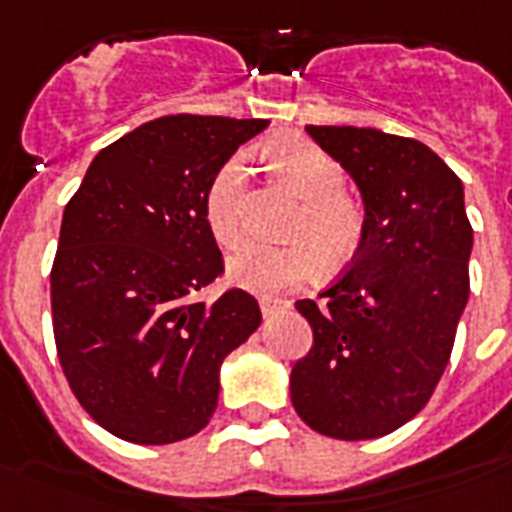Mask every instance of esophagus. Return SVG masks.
Here are the masks:
<instances>
[{"mask_svg":"<svg viewBox=\"0 0 512 512\" xmlns=\"http://www.w3.org/2000/svg\"><path fill=\"white\" fill-rule=\"evenodd\" d=\"M289 300H284V297H260V311H263V316H271V313L276 311H284V308H289Z\"/></svg>","mask_w":512,"mask_h":512,"instance_id":"1","label":"esophagus"}]
</instances>
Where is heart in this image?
I'll list each match as a JSON object with an SVG mask.
<instances>
[{
	"instance_id": "heart-1",
	"label": "heart",
	"mask_w": 512,
	"mask_h": 512,
	"mask_svg": "<svg viewBox=\"0 0 512 512\" xmlns=\"http://www.w3.org/2000/svg\"><path fill=\"white\" fill-rule=\"evenodd\" d=\"M273 170L303 199L289 236L292 244L247 241L228 260L236 284L255 292H281L316 276L321 265L340 271L364 244V204L342 188L345 170L335 156L305 138H287L268 148ZM244 162L231 156L212 175L204 193V220L223 247H233L244 231Z\"/></svg>"
}]
</instances>
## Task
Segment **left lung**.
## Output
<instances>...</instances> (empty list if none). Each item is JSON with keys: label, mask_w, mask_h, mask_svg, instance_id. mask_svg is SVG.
Wrapping results in <instances>:
<instances>
[{"label": "left lung", "mask_w": 512, "mask_h": 512, "mask_svg": "<svg viewBox=\"0 0 512 512\" xmlns=\"http://www.w3.org/2000/svg\"><path fill=\"white\" fill-rule=\"evenodd\" d=\"M305 130L361 188L366 231L324 300L295 303L313 345L292 366V404L321 436H388L430 401L468 303L473 228L462 183L420 140Z\"/></svg>", "instance_id": "1"}]
</instances>
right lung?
I'll use <instances>...</instances> for the list:
<instances>
[{
	"label": "right lung",
	"instance_id": "1",
	"mask_svg": "<svg viewBox=\"0 0 512 512\" xmlns=\"http://www.w3.org/2000/svg\"><path fill=\"white\" fill-rule=\"evenodd\" d=\"M265 119L162 116L106 146L63 209L50 273L58 361L84 412L132 444H172L215 414L220 364L260 327L223 276L204 193Z\"/></svg>",
	"mask_w": 512,
	"mask_h": 512
}]
</instances>
